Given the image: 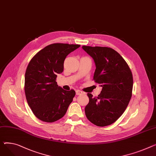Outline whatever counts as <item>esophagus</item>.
I'll return each instance as SVG.
<instances>
[{
  "label": "esophagus",
  "mask_w": 156,
  "mask_h": 156,
  "mask_svg": "<svg viewBox=\"0 0 156 156\" xmlns=\"http://www.w3.org/2000/svg\"><path fill=\"white\" fill-rule=\"evenodd\" d=\"M83 93H84L83 92L80 91V90H76V95H81V94H83Z\"/></svg>",
  "instance_id": "1"
}]
</instances>
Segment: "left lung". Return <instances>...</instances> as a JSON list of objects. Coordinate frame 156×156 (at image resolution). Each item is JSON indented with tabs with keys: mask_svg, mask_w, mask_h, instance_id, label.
<instances>
[{
	"mask_svg": "<svg viewBox=\"0 0 156 156\" xmlns=\"http://www.w3.org/2000/svg\"><path fill=\"white\" fill-rule=\"evenodd\" d=\"M82 48L94 60L93 80L102 87L97 97L87 94L86 116L97 126L111 125L122 115L131 98L132 72L120 55L110 48L83 46Z\"/></svg>",
	"mask_w": 156,
	"mask_h": 156,
	"instance_id": "1",
	"label": "left lung"
}]
</instances>
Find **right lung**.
Here are the masks:
<instances>
[{
  "instance_id": "1",
  "label": "right lung",
  "mask_w": 156,
  "mask_h": 156,
  "mask_svg": "<svg viewBox=\"0 0 156 156\" xmlns=\"http://www.w3.org/2000/svg\"><path fill=\"white\" fill-rule=\"evenodd\" d=\"M80 45L55 43L46 46L30 61L25 73L26 100L34 115L46 122L63 117L75 95L57 85L58 74L64 69V61Z\"/></svg>"
}]
</instances>
